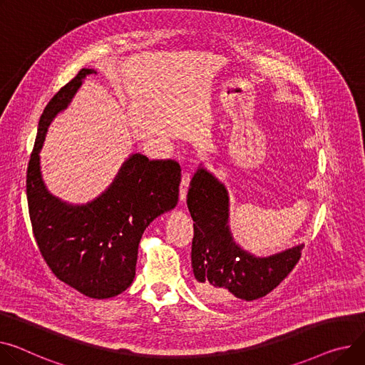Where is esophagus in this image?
<instances>
[{
    "label": "esophagus",
    "instance_id": "34e87169",
    "mask_svg": "<svg viewBox=\"0 0 365 365\" xmlns=\"http://www.w3.org/2000/svg\"><path fill=\"white\" fill-rule=\"evenodd\" d=\"M190 182V175L187 172H185L182 175V182H180V190H179V198L182 202H185L186 200V192H187V186Z\"/></svg>",
    "mask_w": 365,
    "mask_h": 365
}]
</instances>
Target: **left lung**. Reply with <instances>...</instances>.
Masks as SVG:
<instances>
[{"mask_svg": "<svg viewBox=\"0 0 365 365\" xmlns=\"http://www.w3.org/2000/svg\"><path fill=\"white\" fill-rule=\"evenodd\" d=\"M193 220L192 269L198 294L211 302L265 297L292 272L304 245L269 257L240 248L229 226L226 186L202 164L193 175L186 200Z\"/></svg>", "mask_w": 365, "mask_h": 365, "instance_id": "left-lung-1", "label": "left lung"}]
</instances>
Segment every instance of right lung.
I'll list each match as a JSON object with an SVG mask.
<instances>
[{"label":"right lung","instance_id":"obj_1","mask_svg":"<svg viewBox=\"0 0 365 365\" xmlns=\"http://www.w3.org/2000/svg\"><path fill=\"white\" fill-rule=\"evenodd\" d=\"M93 73L82 68L45 107L28 165L26 195L36 244L51 272L78 292L107 299L132 284L145 229L176 207L180 165L132 154L101 195L82 205L64 202L46 189L39 153L48 126Z\"/></svg>","mask_w":365,"mask_h":365}]
</instances>
